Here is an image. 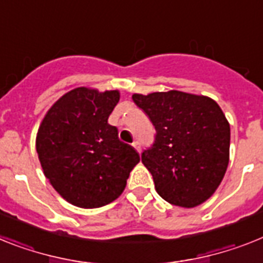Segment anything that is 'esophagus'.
I'll use <instances>...</instances> for the list:
<instances>
[{
  "label": "esophagus",
  "mask_w": 263,
  "mask_h": 263,
  "mask_svg": "<svg viewBox=\"0 0 263 263\" xmlns=\"http://www.w3.org/2000/svg\"><path fill=\"white\" fill-rule=\"evenodd\" d=\"M132 147H134V148H135L138 152H140V144H139V142L132 143Z\"/></svg>",
  "instance_id": "34e87169"
}]
</instances>
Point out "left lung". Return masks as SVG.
I'll use <instances>...</instances> for the list:
<instances>
[{"label": "left lung", "instance_id": "left-lung-1", "mask_svg": "<svg viewBox=\"0 0 263 263\" xmlns=\"http://www.w3.org/2000/svg\"><path fill=\"white\" fill-rule=\"evenodd\" d=\"M156 129L142 154L155 190L171 204L193 209L219 187L230 159V124L213 99L182 92L134 93Z\"/></svg>", "mask_w": 263, "mask_h": 263}]
</instances>
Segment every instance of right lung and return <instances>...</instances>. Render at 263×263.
<instances>
[{
	"instance_id": "add662e5",
	"label": "right lung",
	"mask_w": 263,
	"mask_h": 263,
	"mask_svg": "<svg viewBox=\"0 0 263 263\" xmlns=\"http://www.w3.org/2000/svg\"><path fill=\"white\" fill-rule=\"evenodd\" d=\"M120 100L118 89L79 87L48 109L36 149L44 175L73 206L96 209L118 199L140 156L120 142L108 118Z\"/></svg>"
}]
</instances>
